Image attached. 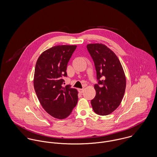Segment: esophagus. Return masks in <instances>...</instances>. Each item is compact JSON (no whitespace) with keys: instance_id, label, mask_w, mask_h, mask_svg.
<instances>
[{"instance_id":"1","label":"esophagus","mask_w":157,"mask_h":157,"mask_svg":"<svg viewBox=\"0 0 157 157\" xmlns=\"http://www.w3.org/2000/svg\"><path fill=\"white\" fill-rule=\"evenodd\" d=\"M78 91L80 93H83V91H84V90H83V89H78Z\"/></svg>"}]
</instances>
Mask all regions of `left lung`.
<instances>
[{
    "instance_id": "left-lung-1",
    "label": "left lung",
    "mask_w": 157,
    "mask_h": 157,
    "mask_svg": "<svg viewBox=\"0 0 157 157\" xmlns=\"http://www.w3.org/2000/svg\"><path fill=\"white\" fill-rule=\"evenodd\" d=\"M87 49L97 72L98 83L94 85L96 95L91 100L94 111L107 115L120 105L126 89V76L116 54L102 44H90Z\"/></svg>"
}]
</instances>
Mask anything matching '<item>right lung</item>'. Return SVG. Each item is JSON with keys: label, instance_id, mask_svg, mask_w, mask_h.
<instances>
[{"label": "right lung", "instance_id": "obj_1", "mask_svg": "<svg viewBox=\"0 0 157 157\" xmlns=\"http://www.w3.org/2000/svg\"><path fill=\"white\" fill-rule=\"evenodd\" d=\"M76 45L54 46L44 51L35 67L34 88L40 105L52 117H67L78 101V91L70 85L63 87V77Z\"/></svg>", "mask_w": 157, "mask_h": 157}]
</instances>
